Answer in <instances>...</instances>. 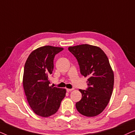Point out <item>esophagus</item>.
<instances>
[{
	"label": "esophagus",
	"instance_id": "obj_1",
	"mask_svg": "<svg viewBox=\"0 0 135 135\" xmlns=\"http://www.w3.org/2000/svg\"><path fill=\"white\" fill-rule=\"evenodd\" d=\"M74 89L73 88H66V90H67V91L68 92H69V91H73Z\"/></svg>",
	"mask_w": 135,
	"mask_h": 135
}]
</instances>
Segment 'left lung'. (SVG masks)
<instances>
[{"label":"left lung","mask_w":135,"mask_h":135,"mask_svg":"<svg viewBox=\"0 0 135 135\" xmlns=\"http://www.w3.org/2000/svg\"><path fill=\"white\" fill-rule=\"evenodd\" d=\"M68 50L76 58L81 74L88 77L86 90H79L82 99L76 103L77 110L86 117L101 113L108 104L114 87V76L109 61L99 47L82 44Z\"/></svg>","instance_id":"obj_1"}]
</instances>
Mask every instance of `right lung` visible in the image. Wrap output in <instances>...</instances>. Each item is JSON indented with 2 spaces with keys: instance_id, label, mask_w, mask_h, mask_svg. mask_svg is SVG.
Segmentation results:
<instances>
[{
  "instance_id": "right-lung-1",
  "label": "right lung",
  "mask_w": 135,
  "mask_h": 135,
  "mask_svg": "<svg viewBox=\"0 0 135 135\" xmlns=\"http://www.w3.org/2000/svg\"><path fill=\"white\" fill-rule=\"evenodd\" d=\"M62 50L44 46L33 51L26 61L23 79L25 95L34 113L41 117L56 113L66 96L64 88L50 86L49 80L54 68L55 56Z\"/></svg>"
}]
</instances>
